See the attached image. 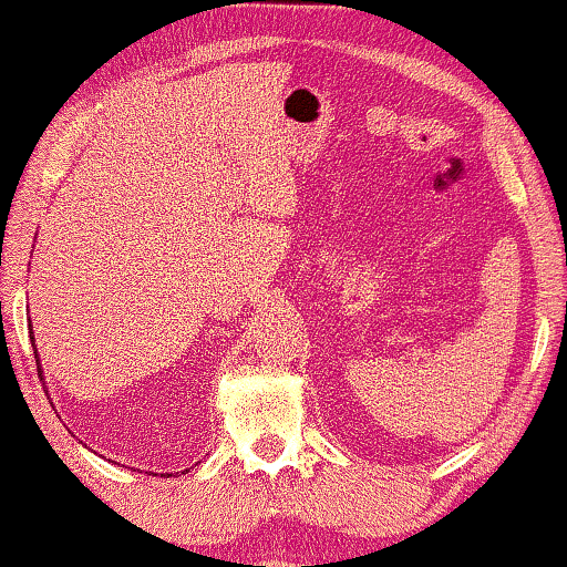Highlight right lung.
I'll list each match as a JSON object with an SVG mask.
<instances>
[{
	"label": "right lung",
	"mask_w": 567,
	"mask_h": 567,
	"mask_svg": "<svg viewBox=\"0 0 567 567\" xmlns=\"http://www.w3.org/2000/svg\"><path fill=\"white\" fill-rule=\"evenodd\" d=\"M30 340H35V338H30ZM35 358H38V348H35ZM40 363V360H38ZM38 373H40V381H43V368H38Z\"/></svg>",
	"instance_id": "obj_1"
}]
</instances>
